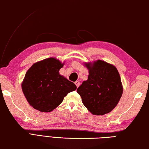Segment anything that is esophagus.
I'll return each mask as SVG.
<instances>
[{"label":"esophagus","mask_w":149,"mask_h":149,"mask_svg":"<svg viewBox=\"0 0 149 149\" xmlns=\"http://www.w3.org/2000/svg\"><path fill=\"white\" fill-rule=\"evenodd\" d=\"M75 85H76L77 88H78L79 86V85H80L79 81H75Z\"/></svg>","instance_id":"esophagus-1"}]
</instances>
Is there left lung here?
Here are the masks:
<instances>
[{
	"label": "left lung",
	"mask_w": 149,
	"mask_h": 149,
	"mask_svg": "<svg viewBox=\"0 0 149 149\" xmlns=\"http://www.w3.org/2000/svg\"><path fill=\"white\" fill-rule=\"evenodd\" d=\"M87 81L77 88L84 106L93 115L108 113L118 104L123 93L120 74L115 66L102 60L85 63Z\"/></svg>",
	"instance_id": "left-lung-1"
}]
</instances>
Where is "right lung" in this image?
Masks as SVG:
<instances>
[{
	"label": "right lung",
	"mask_w": 149,
	"mask_h": 149,
	"mask_svg": "<svg viewBox=\"0 0 149 149\" xmlns=\"http://www.w3.org/2000/svg\"><path fill=\"white\" fill-rule=\"evenodd\" d=\"M64 63L49 58L34 63L28 70L22 83L28 102L41 112L56 109L68 93L76 90L72 82L59 74Z\"/></svg>",
	"instance_id": "add662e5"
}]
</instances>
